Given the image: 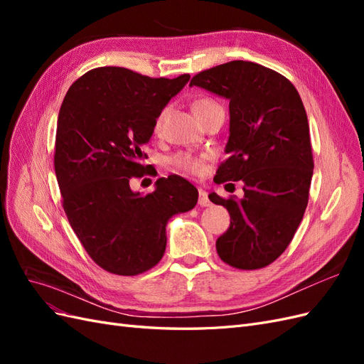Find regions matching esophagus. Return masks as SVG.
<instances>
[{
    "mask_svg": "<svg viewBox=\"0 0 364 364\" xmlns=\"http://www.w3.org/2000/svg\"><path fill=\"white\" fill-rule=\"evenodd\" d=\"M199 205L200 206H211V200H209L208 193L205 190H199Z\"/></svg>",
    "mask_w": 364,
    "mask_h": 364,
    "instance_id": "esophagus-1",
    "label": "esophagus"
}]
</instances>
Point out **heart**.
<instances>
[{
    "instance_id": "b5f03b06",
    "label": "heart",
    "mask_w": 364,
    "mask_h": 364,
    "mask_svg": "<svg viewBox=\"0 0 364 364\" xmlns=\"http://www.w3.org/2000/svg\"><path fill=\"white\" fill-rule=\"evenodd\" d=\"M209 105H215L214 100L211 98H200V100H197L193 105V111L194 114L199 112L202 107L209 106ZM164 117L165 112H161L155 121V130L159 132L162 129V123H164ZM171 165L182 173H188V174H199L203 170V158H199L196 155H191V153H186V151H181L178 155H174L171 158Z\"/></svg>"
}]
</instances>
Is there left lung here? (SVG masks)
<instances>
[{"label":"left lung","instance_id":"8db88e82","mask_svg":"<svg viewBox=\"0 0 364 364\" xmlns=\"http://www.w3.org/2000/svg\"><path fill=\"white\" fill-rule=\"evenodd\" d=\"M190 86L229 100V158L214 182L245 183L240 200L209 194L230 215L218 257L241 270L266 267L289 247L308 205L314 162L299 92L279 73L246 60L205 70Z\"/></svg>","mask_w":364,"mask_h":364}]
</instances>
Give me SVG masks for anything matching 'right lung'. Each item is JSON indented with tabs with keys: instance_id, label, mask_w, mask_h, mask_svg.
Instances as JSON below:
<instances>
[{
	"instance_id": "obj_1",
	"label": "right lung",
	"mask_w": 364,
	"mask_h": 364,
	"mask_svg": "<svg viewBox=\"0 0 364 364\" xmlns=\"http://www.w3.org/2000/svg\"><path fill=\"white\" fill-rule=\"evenodd\" d=\"M190 74L151 79L121 67L94 68L77 79L58 118L54 170L68 222L85 250L106 272L135 277L155 267L167 246L165 226L197 203L181 176L159 178L155 191L130 190L150 174L142 146Z\"/></svg>"
}]
</instances>
